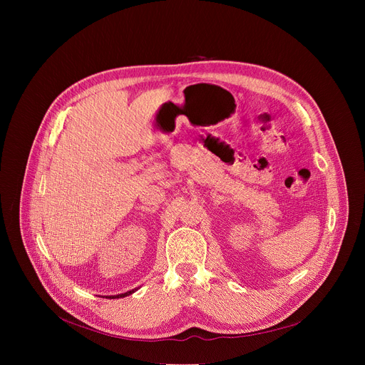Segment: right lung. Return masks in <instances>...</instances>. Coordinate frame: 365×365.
Listing matches in <instances>:
<instances>
[{
  "instance_id": "right-lung-1",
  "label": "right lung",
  "mask_w": 365,
  "mask_h": 365,
  "mask_svg": "<svg viewBox=\"0 0 365 365\" xmlns=\"http://www.w3.org/2000/svg\"><path fill=\"white\" fill-rule=\"evenodd\" d=\"M137 289H133V290H130V292H125V293H121V294H114V296H110V299H120V297H125V296H128V294H131V293H134Z\"/></svg>"
}]
</instances>
